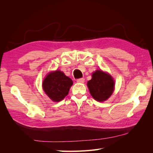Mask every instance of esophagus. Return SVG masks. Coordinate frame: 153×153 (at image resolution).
I'll list each match as a JSON object with an SVG mask.
<instances>
[{
    "label": "esophagus",
    "instance_id": "obj_1",
    "mask_svg": "<svg viewBox=\"0 0 153 153\" xmlns=\"http://www.w3.org/2000/svg\"><path fill=\"white\" fill-rule=\"evenodd\" d=\"M85 81L84 78H79V79H77L76 82L78 83H80V84H82V83H84Z\"/></svg>",
    "mask_w": 153,
    "mask_h": 153
}]
</instances>
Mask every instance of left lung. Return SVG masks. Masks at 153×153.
Returning a JSON list of instances; mask_svg holds the SVG:
<instances>
[{
	"label": "left lung",
	"instance_id": "left-lung-1",
	"mask_svg": "<svg viewBox=\"0 0 153 153\" xmlns=\"http://www.w3.org/2000/svg\"><path fill=\"white\" fill-rule=\"evenodd\" d=\"M114 85L112 76L99 69L92 73L91 80L87 82L92 98L98 101H104L110 98L114 92Z\"/></svg>",
	"mask_w": 153,
	"mask_h": 153
}]
</instances>
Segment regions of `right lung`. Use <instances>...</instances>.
<instances>
[{"label": "right lung", "instance_id": "right-lung-1", "mask_svg": "<svg viewBox=\"0 0 153 153\" xmlns=\"http://www.w3.org/2000/svg\"><path fill=\"white\" fill-rule=\"evenodd\" d=\"M72 85L71 78L59 70L49 73L42 84L46 94L54 102H59L65 98Z\"/></svg>", "mask_w": 153, "mask_h": 153}]
</instances>
